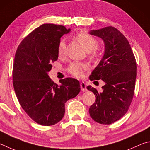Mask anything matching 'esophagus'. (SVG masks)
<instances>
[{
	"label": "esophagus",
	"mask_w": 150,
	"mask_h": 150,
	"mask_svg": "<svg viewBox=\"0 0 150 150\" xmlns=\"http://www.w3.org/2000/svg\"><path fill=\"white\" fill-rule=\"evenodd\" d=\"M80 87H81V90H82V91H85L87 90V88H86V85L85 82H80Z\"/></svg>",
	"instance_id": "1"
}]
</instances>
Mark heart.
Listing matches in <instances>:
<instances>
[{
	"label": "heart",
	"instance_id": "1",
	"mask_svg": "<svg viewBox=\"0 0 150 150\" xmlns=\"http://www.w3.org/2000/svg\"><path fill=\"white\" fill-rule=\"evenodd\" d=\"M74 38L82 45L86 51L90 52V57L96 59L100 56V52L98 47V41L95 37L86 31H80L74 35ZM67 51V41L65 39H60L57 46V53L59 57H63ZM88 68V64L86 62L71 63L68 68V72L76 78L83 76L85 70Z\"/></svg>",
	"mask_w": 150,
	"mask_h": 150
}]
</instances>
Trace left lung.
Wrapping results in <instances>:
<instances>
[{"label":"left lung","instance_id":"8db88e82","mask_svg":"<svg viewBox=\"0 0 150 150\" xmlns=\"http://www.w3.org/2000/svg\"><path fill=\"white\" fill-rule=\"evenodd\" d=\"M90 34L103 39L105 49L101 60L90 76L91 81L102 80V91L91 86L96 101L89 109L93 120L103 125L117 121L127 113L134 94L136 62L129 42L112 26L92 30Z\"/></svg>","mask_w":150,"mask_h":150}]
</instances>
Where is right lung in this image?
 <instances>
[{"label": "right lung", "mask_w": 150, "mask_h": 150, "mask_svg": "<svg viewBox=\"0 0 150 150\" xmlns=\"http://www.w3.org/2000/svg\"><path fill=\"white\" fill-rule=\"evenodd\" d=\"M70 31L63 25L44 23L26 36L16 52L12 70L16 95L28 116L41 125L59 122L64 115L66 102L80 91L75 78L60 80L59 86L47 74L59 57L60 38Z\"/></svg>", "instance_id": "right-lung-1"}]
</instances>
